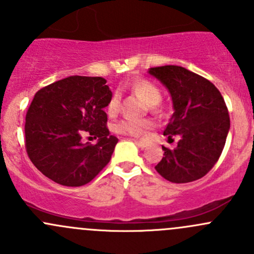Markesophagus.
Segmentation results:
<instances>
[{
    "label": "esophagus",
    "mask_w": 254,
    "mask_h": 254,
    "mask_svg": "<svg viewBox=\"0 0 254 254\" xmlns=\"http://www.w3.org/2000/svg\"><path fill=\"white\" fill-rule=\"evenodd\" d=\"M132 141L136 143V145L139 146V147H141V148H145L146 147V143L143 142V141H140V140H137V139H132Z\"/></svg>",
    "instance_id": "1"
}]
</instances>
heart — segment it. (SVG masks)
<instances>
[{"mask_svg":"<svg viewBox=\"0 0 254 254\" xmlns=\"http://www.w3.org/2000/svg\"><path fill=\"white\" fill-rule=\"evenodd\" d=\"M132 92L136 96L145 102L147 106L155 107L160 104L162 101V93L160 89L155 86L153 83L148 81H137L132 86ZM120 108V96L115 93L112 97L108 104V113L111 115L117 114ZM151 127V123L148 120H139V119H131V118H125V119L120 120L117 125H115V131L120 132V134L130 135V136L135 137H142L146 134L148 127Z\"/></svg>","mask_w":254,"mask_h":254,"instance_id":"heart-1","label":"heart"}]
</instances>
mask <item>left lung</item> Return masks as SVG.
Masks as SVG:
<instances>
[{
	"label": "left lung",
	"mask_w": 254,
	"mask_h": 254,
	"mask_svg": "<svg viewBox=\"0 0 254 254\" xmlns=\"http://www.w3.org/2000/svg\"><path fill=\"white\" fill-rule=\"evenodd\" d=\"M168 89L173 103L163 135L178 137L176 148L162 146L163 157L156 171L172 183L201 178L219 160L230 130L227 107L219 89L206 78L182 67L167 65L148 68Z\"/></svg>",
	"instance_id": "1"
}]
</instances>
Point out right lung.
<instances>
[{
    "mask_svg": "<svg viewBox=\"0 0 254 254\" xmlns=\"http://www.w3.org/2000/svg\"><path fill=\"white\" fill-rule=\"evenodd\" d=\"M112 91L103 77L70 76L35 93L25 115V148L45 177L66 187L89 183L111 161L118 139L104 108ZM83 134L99 141L81 142Z\"/></svg>",
    "mask_w": 254,
    "mask_h": 254,
    "instance_id": "right-lung-1",
    "label": "right lung"
}]
</instances>
